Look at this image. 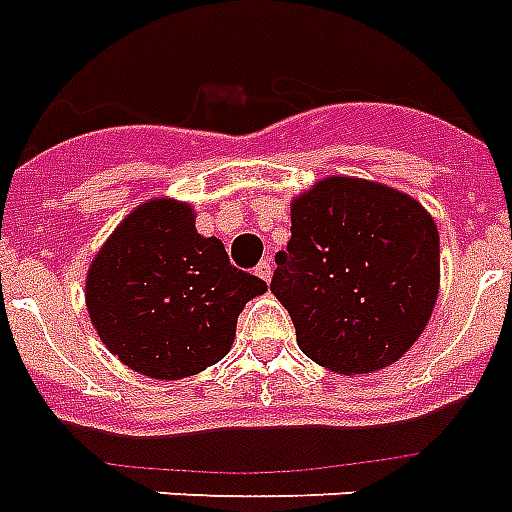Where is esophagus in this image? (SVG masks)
<instances>
[{"instance_id": "34e87169", "label": "esophagus", "mask_w": 512, "mask_h": 512, "mask_svg": "<svg viewBox=\"0 0 512 512\" xmlns=\"http://www.w3.org/2000/svg\"><path fill=\"white\" fill-rule=\"evenodd\" d=\"M272 272H275V261H272V259L259 261V267H256V275H259L261 280H264V282L272 280Z\"/></svg>"}]
</instances>
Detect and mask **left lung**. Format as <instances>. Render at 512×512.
I'll use <instances>...</instances> for the list:
<instances>
[{
    "label": "left lung",
    "mask_w": 512,
    "mask_h": 512,
    "mask_svg": "<svg viewBox=\"0 0 512 512\" xmlns=\"http://www.w3.org/2000/svg\"><path fill=\"white\" fill-rule=\"evenodd\" d=\"M272 293L298 349L341 372L383 370L428 325L439 296V230L418 200L354 177L320 179L290 203Z\"/></svg>",
    "instance_id": "left-lung-1"
}]
</instances>
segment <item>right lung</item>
Masks as SVG:
<instances>
[{
  "instance_id": "right-lung-1",
  "label": "right lung",
  "mask_w": 512,
  "mask_h": 512,
  "mask_svg": "<svg viewBox=\"0 0 512 512\" xmlns=\"http://www.w3.org/2000/svg\"><path fill=\"white\" fill-rule=\"evenodd\" d=\"M264 290L232 267L222 240L198 235L190 203L153 198L97 251L84 296L110 354L155 380H179L227 357L237 314Z\"/></svg>"
}]
</instances>
